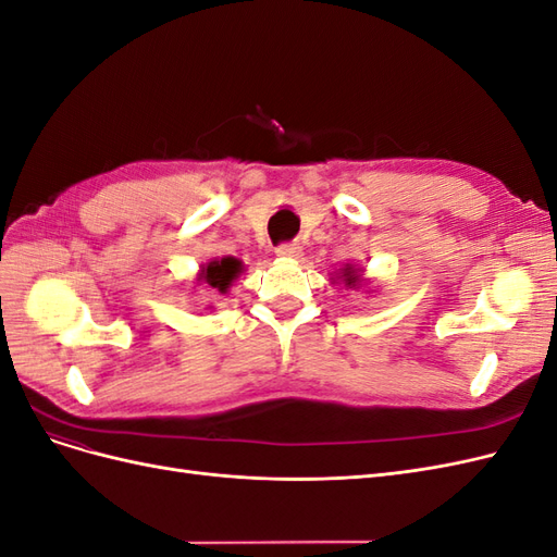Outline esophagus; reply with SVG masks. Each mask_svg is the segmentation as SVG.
<instances>
[{
    "instance_id": "obj_1",
    "label": "esophagus",
    "mask_w": 557,
    "mask_h": 557,
    "mask_svg": "<svg viewBox=\"0 0 557 557\" xmlns=\"http://www.w3.org/2000/svg\"><path fill=\"white\" fill-rule=\"evenodd\" d=\"M276 256L281 260H299L301 258V246L299 244H281L276 248Z\"/></svg>"
}]
</instances>
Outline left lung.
Instances as JSON below:
<instances>
[{"instance_id": "obj_1", "label": "left lung", "mask_w": 557, "mask_h": 557, "mask_svg": "<svg viewBox=\"0 0 557 557\" xmlns=\"http://www.w3.org/2000/svg\"><path fill=\"white\" fill-rule=\"evenodd\" d=\"M334 276H336V278H332L334 283L342 281L346 288H350V290L369 288V278H364V272H362V269H358L356 264H344Z\"/></svg>"}]
</instances>
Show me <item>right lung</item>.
<instances>
[{
	"label": "right lung",
	"mask_w": 557,
	"mask_h": 557,
	"mask_svg": "<svg viewBox=\"0 0 557 557\" xmlns=\"http://www.w3.org/2000/svg\"><path fill=\"white\" fill-rule=\"evenodd\" d=\"M244 272V262L239 258H213L209 262L199 264V272L195 276V285H207V288H215L221 295L230 290V285L237 281Z\"/></svg>",
	"instance_id": "add662e5"
}]
</instances>
